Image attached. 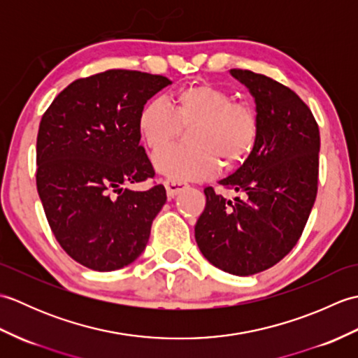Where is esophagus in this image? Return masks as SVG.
<instances>
[{
	"label": "esophagus",
	"mask_w": 358,
	"mask_h": 358,
	"mask_svg": "<svg viewBox=\"0 0 358 358\" xmlns=\"http://www.w3.org/2000/svg\"><path fill=\"white\" fill-rule=\"evenodd\" d=\"M164 187H166V192L169 199H173L175 195H178L181 191H185L187 187L185 183H181V181H173V180H164Z\"/></svg>",
	"instance_id": "obj_1"
}]
</instances>
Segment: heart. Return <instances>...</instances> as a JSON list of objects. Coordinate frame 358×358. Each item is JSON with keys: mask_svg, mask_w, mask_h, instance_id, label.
Listing matches in <instances>:
<instances>
[{"mask_svg": "<svg viewBox=\"0 0 358 358\" xmlns=\"http://www.w3.org/2000/svg\"><path fill=\"white\" fill-rule=\"evenodd\" d=\"M138 132L152 152H159L191 129V148H171L154 159L155 169L173 181H199L214 177L218 162L234 167L245 162L258 136L252 106L234 101L226 89L199 83L178 90L172 106L152 98L138 113Z\"/></svg>", "mask_w": 358, "mask_h": 358, "instance_id": "b5f03b06", "label": "heart"}]
</instances>
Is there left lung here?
Masks as SVG:
<instances>
[{
	"instance_id": "left-lung-1",
	"label": "left lung",
	"mask_w": 358,
	"mask_h": 358,
	"mask_svg": "<svg viewBox=\"0 0 358 358\" xmlns=\"http://www.w3.org/2000/svg\"><path fill=\"white\" fill-rule=\"evenodd\" d=\"M231 75L254 98L258 136L238 169L218 181L243 199L232 203L204 189L195 240L210 264L246 277L277 264L305 229L317 196L320 132L294 90L250 71Z\"/></svg>"
}]
</instances>
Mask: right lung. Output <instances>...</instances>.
I'll use <instances>...</instances> for the list:
<instances>
[{
    "label": "right lung",
    "instance_id": "1",
    "mask_svg": "<svg viewBox=\"0 0 358 358\" xmlns=\"http://www.w3.org/2000/svg\"><path fill=\"white\" fill-rule=\"evenodd\" d=\"M172 85L162 75L112 69L71 83L41 118L36 187L50 229L75 262L98 272L124 268L146 248L166 203L140 146L138 113Z\"/></svg>",
    "mask_w": 358,
    "mask_h": 358
}]
</instances>
